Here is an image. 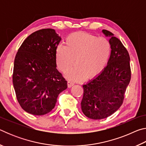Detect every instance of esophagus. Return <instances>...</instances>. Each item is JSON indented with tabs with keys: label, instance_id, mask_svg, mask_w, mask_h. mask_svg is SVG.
Segmentation results:
<instances>
[{
	"label": "esophagus",
	"instance_id": "34e87169",
	"mask_svg": "<svg viewBox=\"0 0 146 146\" xmlns=\"http://www.w3.org/2000/svg\"><path fill=\"white\" fill-rule=\"evenodd\" d=\"M74 85V83L73 82H71V80H68V88H71V86Z\"/></svg>",
	"mask_w": 146,
	"mask_h": 146
}]
</instances>
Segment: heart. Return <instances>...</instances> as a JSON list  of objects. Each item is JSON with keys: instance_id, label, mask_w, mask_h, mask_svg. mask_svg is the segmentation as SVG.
<instances>
[{"instance_id": "heart-1", "label": "heart", "mask_w": 146, "mask_h": 146, "mask_svg": "<svg viewBox=\"0 0 146 146\" xmlns=\"http://www.w3.org/2000/svg\"><path fill=\"white\" fill-rule=\"evenodd\" d=\"M111 53L110 42L85 33H75L66 40V46H59L56 51V62L59 70L68 72L75 65L76 67L68 73L73 80L92 78L106 67Z\"/></svg>"}]
</instances>
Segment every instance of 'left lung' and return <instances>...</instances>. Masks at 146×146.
<instances>
[{
    "label": "left lung",
    "instance_id": "8db88e82",
    "mask_svg": "<svg viewBox=\"0 0 146 146\" xmlns=\"http://www.w3.org/2000/svg\"><path fill=\"white\" fill-rule=\"evenodd\" d=\"M110 36L111 55L108 65L99 75L83 85L81 108L86 117L94 120L106 118L122 106L131 80L130 56L127 49L111 32L103 29Z\"/></svg>",
    "mask_w": 146,
    "mask_h": 146
}]
</instances>
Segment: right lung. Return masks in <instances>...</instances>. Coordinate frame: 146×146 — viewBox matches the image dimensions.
Returning a JSON list of instances; mask_svg holds the SVG:
<instances>
[{"mask_svg": "<svg viewBox=\"0 0 146 146\" xmlns=\"http://www.w3.org/2000/svg\"><path fill=\"white\" fill-rule=\"evenodd\" d=\"M60 40L53 29H42L29 35L16 54L13 87L20 106L30 114L50 112L59 94L68 88L67 81L56 68Z\"/></svg>", "mask_w": 146, "mask_h": 146, "instance_id": "1", "label": "right lung"}]
</instances>
